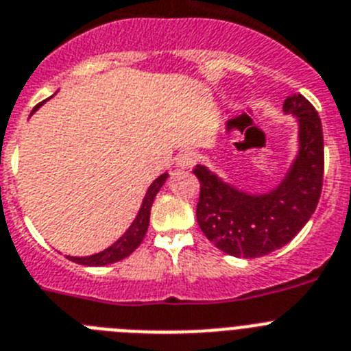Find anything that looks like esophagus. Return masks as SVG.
<instances>
[{
	"mask_svg": "<svg viewBox=\"0 0 351 351\" xmlns=\"http://www.w3.org/2000/svg\"><path fill=\"white\" fill-rule=\"evenodd\" d=\"M195 162H197V156H195L194 152H191V150H185V152H182L178 156L176 166L182 169H185V168H192Z\"/></svg>",
	"mask_w": 351,
	"mask_h": 351,
	"instance_id": "esophagus-1",
	"label": "esophagus"
}]
</instances>
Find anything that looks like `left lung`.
Returning a JSON list of instances; mask_svg holds the SVG:
<instances>
[{
	"instance_id": "left-lung-1",
	"label": "left lung",
	"mask_w": 351,
	"mask_h": 351,
	"mask_svg": "<svg viewBox=\"0 0 351 351\" xmlns=\"http://www.w3.org/2000/svg\"><path fill=\"white\" fill-rule=\"evenodd\" d=\"M299 124V150L276 187L250 194L197 164L201 182L195 217L201 230L223 254L255 258L285 246L306 226L322 194L324 132L313 105L301 94L283 103Z\"/></svg>"
}]
</instances>
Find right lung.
Instances as JSON below:
<instances>
[{"instance_id":"add662e5","label":"right lung","mask_w":351,"mask_h":351,"mask_svg":"<svg viewBox=\"0 0 351 351\" xmlns=\"http://www.w3.org/2000/svg\"><path fill=\"white\" fill-rule=\"evenodd\" d=\"M43 103H45V101H43ZM43 103H40V105L34 106V110L31 113L36 112V110L40 108ZM168 176H169V173L166 171V173H162L159 178H156L152 183H150V187H148L147 194H145L143 203H141L136 219L132 220V223L129 226V229L125 230L124 234L117 239L112 246L105 248V250L99 252V254L89 255V257H69L68 255L69 261L77 262V264H82V266L99 267V266H108V264H113V262H119V261H122V258L129 257V255L136 250L138 246H140V243L143 241L145 234H147L148 222H150V208H152L154 199H156L157 192L160 191V187L164 185V182L168 180Z\"/></svg>"}]
</instances>
